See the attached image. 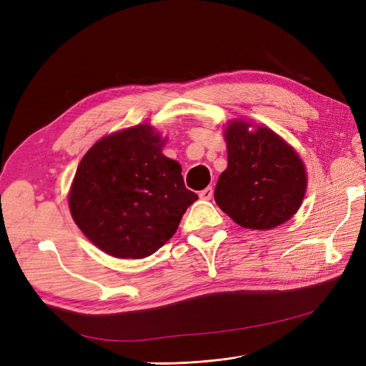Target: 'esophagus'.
Instances as JSON below:
<instances>
[{"label": "esophagus", "instance_id": "34e87169", "mask_svg": "<svg viewBox=\"0 0 366 366\" xmlns=\"http://www.w3.org/2000/svg\"><path fill=\"white\" fill-rule=\"evenodd\" d=\"M212 195H214L212 186H209V187H206V189L200 191V198H202V200H210V198H212Z\"/></svg>", "mask_w": 366, "mask_h": 366}]
</instances>
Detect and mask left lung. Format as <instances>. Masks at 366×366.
<instances>
[{"label": "left lung", "mask_w": 366, "mask_h": 366, "mask_svg": "<svg viewBox=\"0 0 366 366\" xmlns=\"http://www.w3.org/2000/svg\"><path fill=\"white\" fill-rule=\"evenodd\" d=\"M232 120L224 129L227 168L215 186V202L237 224L267 230L289 221L307 191L297 152L267 127Z\"/></svg>", "instance_id": "obj_1"}]
</instances>
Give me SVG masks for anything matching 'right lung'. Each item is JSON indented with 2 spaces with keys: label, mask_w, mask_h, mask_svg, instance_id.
Wrapping results in <instances>:
<instances>
[{
  "label": "right lung",
  "mask_w": 366,
  "mask_h": 366,
  "mask_svg": "<svg viewBox=\"0 0 366 366\" xmlns=\"http://www.w3.org/2000/svg\"><path fill=\"white\" fill-rule=\"evenodd\" d=\"M151 125L109 134L88 149L70 187V212L96 247L140 259L172 238L198 195L186 189L179 162L163 156Z\"/></svg>",
  "instance_id": "obj_1"
}]
</instances>
